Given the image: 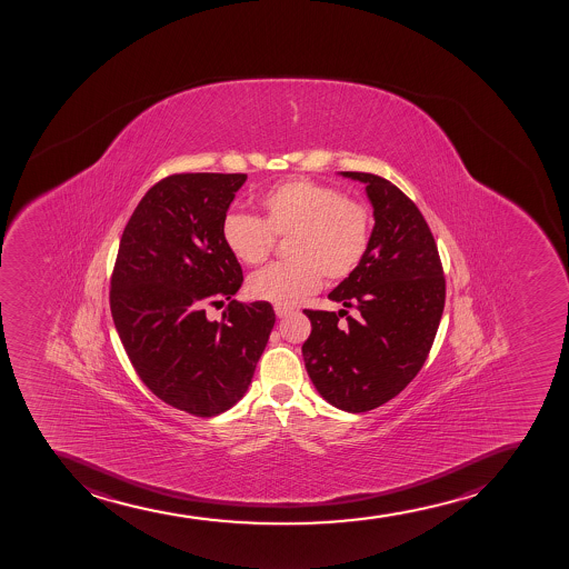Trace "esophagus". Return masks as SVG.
<instances>
[{
  "label": "esophagus",
  "mask_w": 569,
  "mask_h": 569,
  "mask_svg": "<svg viewBox=\"0 0 569 569\" xmlns=\"http://www.w3.org/2000/svg\"><path fill=\"white\" fill-rule=\"evenodd\" d=\"M290 312H292V309H288V307L276 306V315L279 318L288 317V315H290Z\"/></svg>",
  "instance_id": "obj_1"
}]
</instances>
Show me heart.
Returning a JSON list of instances; mask_svg holds the SVG:
<instances>
[{
    "instance_id": "obj_1",
    "label": "heart",
    "mask_w": 569,
    "mask_h": 569,
    "mask_svg": "<svg viewBox=\"0 0 569 569\" xmlns=\"http://www.w3.org/2000/svg\"><path fill=\"white\" fill-rule=\"evenodd\" d=\"M260 219L228 213L221 236L236 260L262 263L273 236H288L290 260L252 273V298L293 307L315 292L322 276L329 282L352 276L371 243V211L366 203L342 198L333 187L311 180H288L258 197Z\"/></svg>"
}]
</instances>
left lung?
<instances>
[{"mask_svg": "<svg viewBox=\"0 0 569 569\" xmlns=\"http://www.w3.org/2000/svg\"><path fill=\"white\" fill-rule=\"evenodd\" d=\"M366 186L375 227L367 254L328 298L345 309L306 311L301 353L322 399L359 413L399 396L423 367L442 318L446 281L437 243L416 203L375 173L339 172ZM352 306L347 329L338 317Z\"/></svg>", "mask_w": 569, "mask_h": 569, "instance_id": "left-lung-1", "label": "left lung"}]
</instances>
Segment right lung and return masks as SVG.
Masks as SVG:
<instances>
[{"mask_svg":"<svg viewBox=\"0 0 569 569\" xmlns=\"http://www.w3.org/2000/svg\"><path fill=\"white\" fill-rule=\"evenodd\" d=\"M246 173H176L132 211L116 260L110 311L142 382L161 401L211 418L251 386L276 312L238 303L243 271L222 241V219ZM229 301L221 323L206 302Z\"/></svg>","mask_w":569,"mask_h":569,"instance_id":"1","label":"right lung"}]
</instances>
